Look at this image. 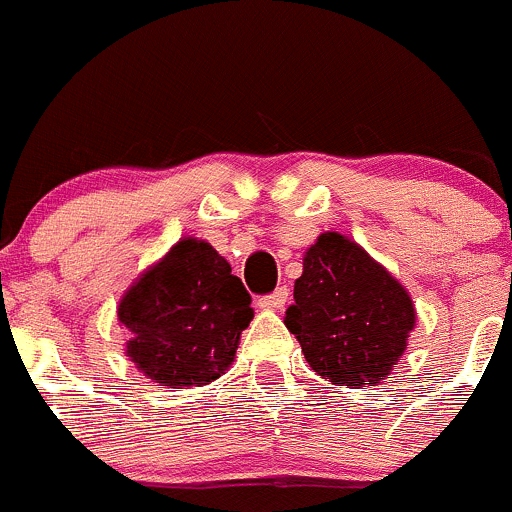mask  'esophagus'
Listing matches in <instances>:
<instances>
[{
	"label": "esophagus",
	"instance_id": "34e87169",
	"mask_svg": "<svg viewBox=\"0 0 512 512\" xmlns=\"http://www.w3.org/2000/svg\"><path fill=\"white\" fill-rule=\"evenodd\" d=\"M288 301V288H276L273 293H268V296H261L258 298V308H263V311H278V308L286 306Z\"/></svg>",
	"mask_w": 512,
	"mask_h": 512
}]
</instances>
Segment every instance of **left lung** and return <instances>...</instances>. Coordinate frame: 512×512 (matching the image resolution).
Here are the masks:
<instances>
[{"label": "left lung", "instance_id": "obj_1", "mask_svg": "<svg viewBox=\"0 0 512 512\" xmlns=\"http://www.w3.org/2000/svg\"><path fill=\"white\" fill-rule=\"evenodd\" d=\"M283 323L318 376L363 388L386 381L401 361L416 328V306L363 246L326 231L303 254Z\"/></svg>", "mask_w": 512, "mask_h": 512}]
</instances>
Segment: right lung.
<instances>
[{
    "label": "right lung",
    "instance_id": "add662e5",
    "mask_svg": "<svg viewBox=\"0 0 512 512\" xmlns=\"http://www.w3.org/2000/svg\"><path fill=\"white\" fill-rule=\"evenodd\" d=\"M126 356L159 386H209L231 368L251 296L209 241L184 236L151 263L116 306Z\"/></svg>",
    "mask_w": 512,
    "mask_h": 512
}]
</instances>
